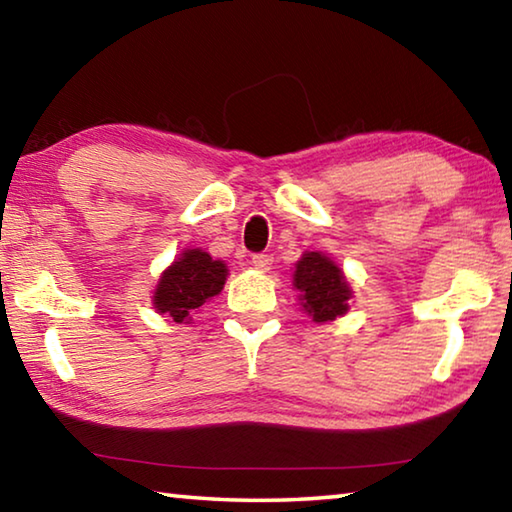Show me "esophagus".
Instances as JSON below:
<instances>
[{"instance_id": "esophagus-1", "label": "esophagus", "mask_w": 512, "mask_h": 512, "mask_svg": "<svg viewBox=\"0 0 512 512\" xmlns=\"http://www.w3.org/2000/svg\"><path fill=\"white\" fill-rule=\"evenodd\" d=\"M250 264H253L257 271L266 273L268 268H271L273 264V255H266V253H259V255H253V259H250Z\"/></svg>"}]
</instances>
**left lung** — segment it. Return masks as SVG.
<instances>
[{"mask_svg":"<svg viewBox=\"0 0 512 512\" xmlns=\"http://www.w3.org/2000/svg\"><path fill=\"white\" fill-rule=\"evenodd\" d=\"M293 289L298 291L300 309L314 323H329L348 314L354 291L343 268L320 250H307L296 262Z\"/></svg>","mask_w":512,"mask_h":512,"instance_id":"obj_1","label":"left lung"}]
</instances>
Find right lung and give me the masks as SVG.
Listing matches in <instances>:
<instances>
[{
  "label": "right lung",
  "instance_id": "obj_1",
  "mask_svg": "<svg viewBox=\"0 0 512 512\" xmlns=\"http://www.w3.org/2000/svg\"><path fill=\"white\" fill-rule=\"evenodd\" d=\"M228 266L214 259L203 248H185L167 266L153 289V309L160 316H171L176 323H192L205 302L223 291Z\"/></svg>",
  "mask_w": 512,
  "mask_h": 512
}]
</instances>
